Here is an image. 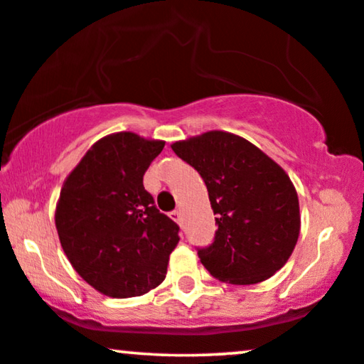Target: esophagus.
<instances>
[{"mask_svg":"<svg viewBox=\"0 0 364 364\" xmlns=\"http://www.w3.org/2000/svg\"><path fill=\"white\" fill-rule=\"evenodd\" d=\"M168 215H171V218H172L173 222L181 223V218H182V215H181V210H173V212L168 213Z\"/></svg>","mask_w":364,"mask_h":364,"instance_id":"1","label":"esophagus"}]
</instances>
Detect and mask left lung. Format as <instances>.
<instances>
[{
	"instance_id": "left-lung-1",
	"label": "left lung",
	"mask_w": 364,
	"mask_h": 364,
	"mask_svg": "<svg viewBox=\"0 0 364 364\" xmlns=\"http://www.w3.org/2000/svg\"><path fill=\"white\" fill-rule=\"evenodd\" d=\"M171 147L200 173L217 215L215 240L198 250L202 265L232 285H253L275 275L295 250L301 227L288 173L232 132L208 131Z\"/></svg>"
}]
</instances>
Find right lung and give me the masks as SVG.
Returning a JSON list of instances; mask_svg holds the SVG:
<instances>
[{
  "label": "right lung",
  "instance_id": "obj_1",
  "mask_svg": "<svg viewBox=\"0 0 364 364\" xmlns=\"http://www.w3.org/2000/svg\"><path fill=\"white\" fill-rule=\"evenodd\" d=\"M164 146L134 132L109 134L63 183L54 213L59 242L79 277L106 296H141L161 285L181 240L142 182Z\"/></svg>",
  "mask_w": 364,
  "mask_h": 364
}]
</instances>
